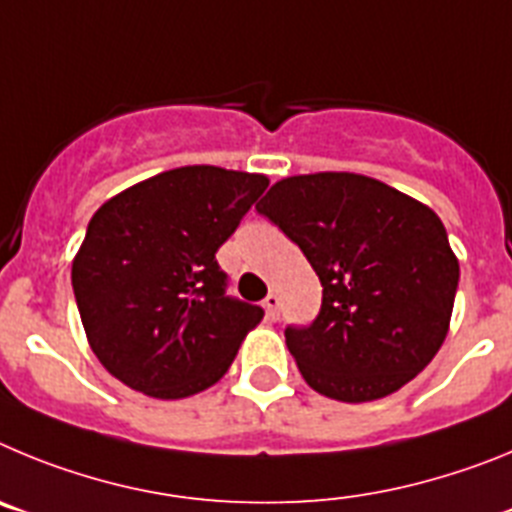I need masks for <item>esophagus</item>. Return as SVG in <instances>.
Listing matches in <instances>:
<instances>
[{"instance_id": "1", "label": "esophagus", "mask_w": 512, "mask_h": 512, "mask_svg": "<svg viewBox=\"0 0 512 512\" xmlns=\"http://www.w3.org/2000/svg\"><path fill=\"white\" fill-rule=\"evenodd\" d=\"M264 310H266V318L269 320H279V295H266L264 300Z\"/></svg>"}]
</instances>
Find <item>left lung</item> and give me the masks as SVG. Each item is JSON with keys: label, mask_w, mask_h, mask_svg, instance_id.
I'll return each instance as SVG.
<instances>
[{"label": "left lung", "mask_w": 512, "mask_h": 512, "mask_svg": "<svg viewBox=\"0 0 512 512\" xmlns=\"http://www.w3.org/2000/svg\"><path fill=\"white\" fill-rule=\"evenodd\" d=\"M323 284L318 318L287 325L312 390L341 402L397 392L449 333L459 261L431 207L361 174L289 176L256 205Z\"/></svg>", "instance_id": "obj_1"}]
</instances>
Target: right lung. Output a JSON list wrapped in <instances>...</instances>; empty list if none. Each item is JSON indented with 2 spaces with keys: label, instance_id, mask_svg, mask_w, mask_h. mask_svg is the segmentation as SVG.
<instances>
[{
  "label": "right lung",
  "instance_id": "obj_1",
  "mask_svg": "<svg viewBox=\"0 0 512 512\" xmlns=\"http://www.w3.org/2000/svg\"><path fill=\"white\" fill-rule=\"evenodd\" d=\"M266 187L261 174L182 166L94 212L71 284L89 346L112 377L179 400L228 372L264 310L225 292L215 253Z\"/></svg>",
  "mask_w": 512,
  "mask_h": 512
}]
</instances>
